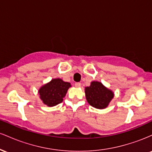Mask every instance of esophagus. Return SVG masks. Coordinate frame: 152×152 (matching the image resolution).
Segmentation results:
<instances>
[{
  "instance_id": "34e87169",
  "label": "esophagus",
  "mask_w": 152,
  "mask_h": 152,
  "mask_svg": "<svg viewBox=\"0 0 152 152\" xmlns=\"http://www.w3.org/2000/svg\"><path fill=\"white\" fill-rule=\"evenodd\" d=\"M81 83H78H78H75V86H76V87H77V88H79V87H81Z\"/></svg>"
}]
</instances>
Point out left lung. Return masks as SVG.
I'll use <instances>...</instances> for the list:
<instances>
[{"label": "left lung", "mask_w": 152, "mask_h": 152, "mask_svg": "<svg viewBox=\"0 0 152 152\" xmlns=\"http://www.w3.org/2000/svg\"><path fill=\"white\" fill-rule=\"evenodd\" d=\"M86 101L93 107L98 109H106L114 96L112 90L106 87L100 81H94L89 86L85 87Z\"/></svg>", "instance_id": "obj_1"}]
</instances>
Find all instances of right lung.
I'll list each match as a JSON object with an SVG mask.
<instances>
[{"label":"right lung","instance_id":"1","mask_svg":"<svg viewBox=\"0 0 152 152\" xmlns=\"http://www.w3.org/2000/svg\"><path fill=\"white\" fill-rule=\"evenodd\" d=\"M71 85L64 81L61 78H53L51 81L43 85L38 90L40 99L45 105L49 107L55 106L61 103Z\"/></svg>","mask_w":152,"mask_h":152}]
</instances>
